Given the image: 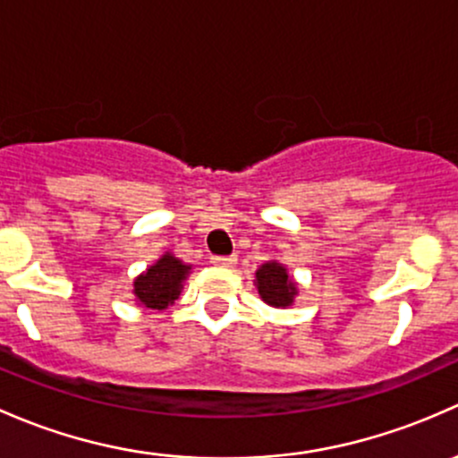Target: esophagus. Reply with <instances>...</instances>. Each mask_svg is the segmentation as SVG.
<instances>
[{
  "label": "esophagus",
  "mask_w": 458,
  "mask_h": 458,
  "mask_svg": "<svg viewBox=\"0 0 458 458\" xmlns=\"http://www.w3.org/2000/svg\"><path fill=\"white\" fill-rule=\"evenodd\" d=\"M235 262H238L235 256H211V264H216V267H233Z\"/></svg>",
  "instance_id": "1"
}]
</instances>
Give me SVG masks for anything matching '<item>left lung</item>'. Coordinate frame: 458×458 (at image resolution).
I'll list each match as a JSON object with an SVG mask.
<instances>
[{"label":"left lung","mask_w":458,"mask_h":458,"mask_svg":"<svg viewBox=\"0 0 458 458\" xmlns=\"http://www.w3.org/2000/svg\"><path fill=\"white\" fill-rule=\"evenodd\" d=\"M258 293L271 306H289L293 301L295 284L286 276V268L277 262H267L258 268Z\"/></svg>","instance_id":"obj_1"}]
</instances>
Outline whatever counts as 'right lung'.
<instances>
[{
    "mask_svg": "<svg viewBox=\"0 0 458 458\" xmlns=\"http://www.w3.org/2000/svg\"><path fill=\"white\" fill-rule=\"evenodd\" d=\"M190 267L174 256H163L134 282L136 298L148 309H167L181 295V282L185 280Z\"/></svg>",
    "mask_w": 458,
    "mask_h": 458,
    "instance_id": "right-lung-1",
    "label": "right lung"
}]
</instances>
